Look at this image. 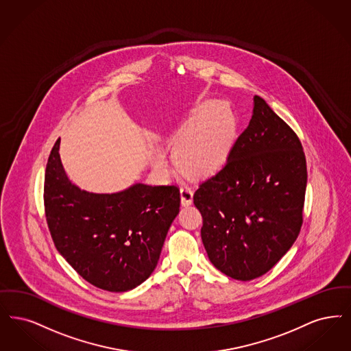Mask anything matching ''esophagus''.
<instances>
[{
	"instance_id": "34e87169",
	"label": "esophagus",
	"mask_w": 351,
	"mask_h": 351,
	"mask_svg": "<svg viewBox=\"0 0 351 351\" xmlns=\"http://www.w3.org/2000/svg\"><path fill=\"white\" fill-rule=\"evenodd\" d=\"M180 198H182V206H189L193 202V191L191 186L184 185L180 188Z\"/></svg>"
}]
</instances>
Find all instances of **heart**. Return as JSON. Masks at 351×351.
I'll use <instances>...</instances> for the list:
<instances>
[{
    "label": "heart",
    "mask_w": 351,
    "mask_h": 351,
    "mask_svg": "<svg viewBox=\"0 0 351 351\" xmlns=\"http://www.w3.org/2000/svg\"><path fill=\"white\" fill-rule=\"evenodd\" d=\"M193 124L195 129L176 141L178 163L186 175L208 176L223 165L228 155L238 128L237 116L230 106L208 100L198 107ZM155 162L163 165L165 156L156 155Z\"/></svg>",
    "instance_id": "obj_1"
}]
</instances>
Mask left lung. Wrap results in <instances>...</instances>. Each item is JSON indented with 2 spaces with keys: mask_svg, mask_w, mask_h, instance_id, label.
I'll return each mask as SVG.
<instances>
[{
  "mask_svg": "<svg viewBox=\"0 0 351 351\" xmlns=\"http://www.w3.org/2000/svg\"><path fill=\"white\" fill-rule=\"evenodd\" d=\"M307 165L294 130L257 95L252 119L222 169L193 202L214 267L239 280L261 277L293 247L303 223Z\"/></svg>",
  "mask_w": 351,
  "mask_h": 351,
  "instance_id": "obj_1",
  "label": "left lung"
}]
</instances>
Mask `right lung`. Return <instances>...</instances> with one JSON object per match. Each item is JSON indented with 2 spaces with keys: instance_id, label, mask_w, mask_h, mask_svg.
<instances>
[{
  "instance_id": "add662e5",
  "label": "right lung",
  "mask_w": 351,
  "mask_h": 351,
  "mask_svg": "<svg viewBox=\"0 0 351 351\" xmlns=\"http://www.w3.org/2000/svg\"><path fill=\"white\" fill-rule=\"evenodd\" d=\"M56 141L45 169L44 206L57 251L91 285L124 293L147 280L179 214L175 185L137 182L116 193H93L69 180Z\"/></svg>"
}]
</instances>
